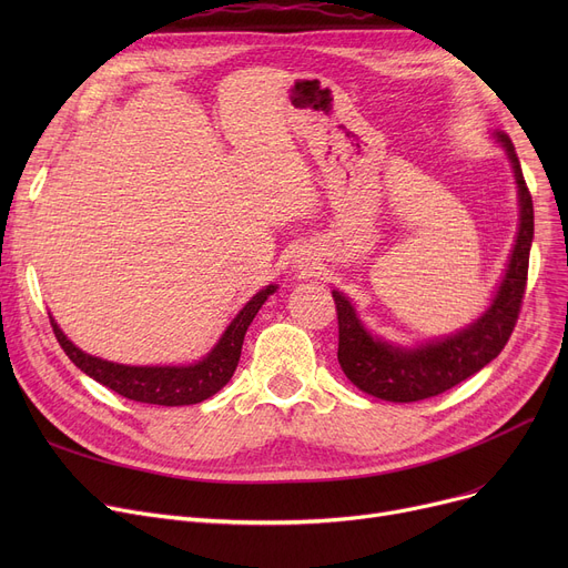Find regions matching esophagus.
Masks as SVG:
<instances>
[{"label":"esophagus","mask_w":568,"mask_h":568,"mask_svg":"<svg viewBox=\"0 0 568 568\" xmlns=\"http://www.w3.org/2000/svg\"><path fill=\"white\" fill-rule=\"evenodd\" d=\"M302 266H304V262H302Z\"/></svg>","instance_id":"1"}]
</instances>
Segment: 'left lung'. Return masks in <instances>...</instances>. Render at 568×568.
Masks as SVG:
<instances>
[{
  "label": "left lung",
  "instance_id": "8db88e82",
  "mask_svg": "<svg viewBox=\"0 0 568 568\" xmlns=\"http://www.w3.org/2000/svg\"><path fill=\"white\" fill-rule=\"evenodd\" d=\"M495 135L506 149V156L514 168L520 202V227L495 300L479 320L446 338L416 347H400L373 336L364 322L356 317L347 296L338 290L332 292L338 313V364L354 386H359L362 392L375 398L414 403L439 396L488 366L514 334L527 287L534 204L511 140L504 133Z\"/></svg>",
  "mask_w": 568,
  "mask_h": 568
}]
</instances>
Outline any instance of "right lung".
<instances>
[{"label":"right lung","mask_w":568,"mask_h":568,"mask_svg":"<svg viewBox=\"0 0 568 568\" xmlns=\"http://www.w3.org/2000/svg\"><path fill=\"white\" fill-rule=\"evenodd\" d=\"M278 287L266 285L260 290L253 300L236 313V317L230 322L221 341L214 345L202 362L191 366H124V364H112L99 356H92L75 347L64 332L59 329L57 322L50 317L52 332L57 336V343L62 345L69 359L92 379L101 382L114 394L124 396L135 403L146 405H195L206 398H212L216 392L230 382V377L236 371L239 356H242L244 336L248 326L262 304L266 302L268 294H274Z\"/></svg>","instance_id":"add662e5"}]
</instances>
